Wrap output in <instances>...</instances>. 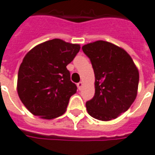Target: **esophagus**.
<instances>
[{
	"mask_svg": "<svg viewBox=\"0 0 155 155\" xmlns=\"http://www.w3.org/2000/svg\"><path fill=\"white\" fill-rule=\"evenodd\" d=\"M83 85V82H79V83L77 84V86H78V89L79 90H81V88H82Z\"/></svg>",
	"mask_w": 155,
	"mask_h": 155,
	"instance_id": "obj_1",
	"label": "esophagus"
}]
</instances>
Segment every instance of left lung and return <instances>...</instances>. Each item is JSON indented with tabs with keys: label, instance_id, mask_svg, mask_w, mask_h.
Listing matches in <instances>:
<instances>
[{
	"label": "left lung",
	"instance_id": "1",
	"mask_svg": "<svg viewBox=\"0 0 155 155\" xmlns=\"http://www.w3.org/2000/svg\"><path fill=\"white\" fill-rule=\"evenodd\" d=\"M95 75V94L86 103L87 113L101 121L118 118L128 110L138 93L139 73L124 49L105 41L83 46Z\"/></svg>",
	"mask_w": 155,
	"mask_h": 155
}]
</instances>
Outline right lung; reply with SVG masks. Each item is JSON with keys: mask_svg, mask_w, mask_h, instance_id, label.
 I'll use <instances>...</instances> for the list:
<instances>
[{"mask_svg": "<svg viewBox=\"0 0 155 155\" xmlns=\"http://www.w3.org/2000/svg\"><path fill=\"white\" fill-rule=\"evenodd\" d=\"M79 50V44L55 38L37 45L26 54L16 88L30 113L43 119H53L65 113L70 97L77 92L67 66Z\"/></svg>", "mask_w": 155, "mask_h": 155, "instance_id": "add662e5", "label": "right lung"}]
</instances>
